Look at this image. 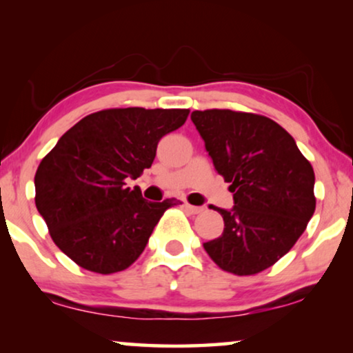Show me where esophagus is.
<instances>
[{
  "mask_svg": "<svg viewBox=\"0 0 353 353\" xmlns=\"http://www.w3.org/2000/svg\"><path fill=\"white\" fill-rule=\"evenodd\" d=\"M185 210L190 212V214H201L204 210V207H197V205H191V204H185Z\"/></svg>",
  "mask_w": 353,
  "mask_h": 353,
  "instance_id": "obj_1",
  "label": "esophagus"
}]
</instances>
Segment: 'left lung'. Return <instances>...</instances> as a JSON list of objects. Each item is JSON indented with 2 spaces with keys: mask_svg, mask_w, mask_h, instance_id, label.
<instances>
[{
  "mask_svg": "<svg viewBox=\"0 0 353 353\" xmlns=\"http://www.w3.org/2000/svg\"><path fill=\"white\" fill-rule=\"evenodd\" d=\"M215 170L230 183L233 209L205 252L225 272L245 276L272 267L292 249L315 212V173L281 125L228 109L194 110ZM212 209V205H210Z\"/></svg>",
  "mask_w": 353,
  "mask_h": 353,
  "instance_id": "8db88e82",
  "label": "left lung"
}]
</instances>
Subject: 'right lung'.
I'll list each match as a JSON object with an SVG mask.
<instances>
[{"label": "right lung", "mask_w": 353, "mask_h": 353, "mask_svg": "<svg viewBox=\"0 0 353 353\" xmlns=\"http://www.w3.org/2000/svg\"><path fill=\"white\" fill-rule=\"evenodd\" d=\"M188 109H108L86 115L59 138L35 173V204L54 244L81 268H128L154 226L180 201L149 202L130 190L152 165L162 137L186 122Z\"/></svg>", "instance_id": "add662e5"}]
</instances>
